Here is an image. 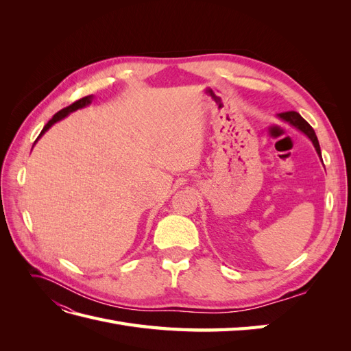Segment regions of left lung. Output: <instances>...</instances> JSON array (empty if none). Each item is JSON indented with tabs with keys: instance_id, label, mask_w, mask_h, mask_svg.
<instances>
[{
	"instance_id": "8db88e82",
	"label": "left lung",
	"mask_w": 351,
	"mask_h": 351,
	"mask_svg": "<svg viewBox=\"0 0 351 351\" xmlns=\"http://www.w3.org/2000/svg\"><path fill=\"white\" fill-rule=\"evenodd\" d=\"M278 117H280L281 120H284V121H287L289 124H291L293 127H295L297 130H300L302 133H304L307 137H309V139H311L312 143H313V146H315V149H316L317 155L321 156V146H319V142H317V137H316V134H315V130L312 129L311 124L307 123L299 112H295V111L281 112V114H278Z\"/></svg>"
}]
</instances>
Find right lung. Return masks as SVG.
Returning a JSON list of instances; mask_svg holds the SVG:
<instances>
[{"instance_id": "1", "label": "right lung", "mask_w": 351, "mask_h": 351, "mask_svg": "<svg viewBox=\"0 0 351 351\" xmlns=\"http://www.w3.org/2000/svg\"><path fill=\"white\" fill-rule=\"evenodd\" d=\"M92 102V95H89V97H84V98H82V99H79V101H76V102H73L71 105H69V107H66V108H62L61 111H58L54 117H52V119L45 124V127L44 129H42V132H40V134L38 136V139L39 137L44 134L49 127L52 125V124H56L57 121H60V120H62L64 119V117H67L70 112H73V111H76V110H80V108H83V107H88V105ZM36 139V141H38ZM36 141H35V143H36Z\"/></svg>"}]
</instances>
